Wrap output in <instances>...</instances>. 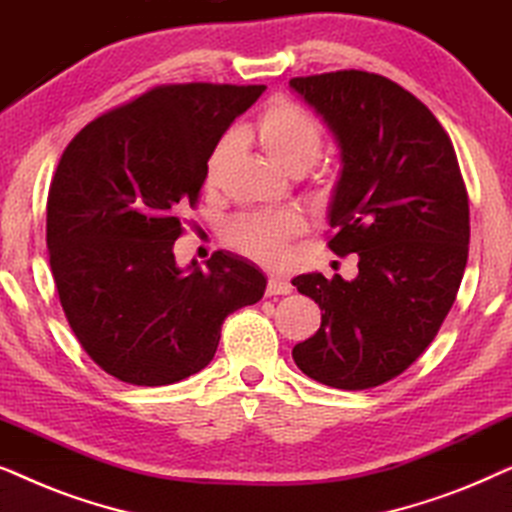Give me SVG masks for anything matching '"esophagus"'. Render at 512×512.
I'll list each match as a JSON object with an SVG mask.
<instances>
[{
    "mask_svg": "<svg viewBox=\"0 0 512 512\" xmlns=\"http://www.w3.org/2000/svg\"><path fill=\"white\" fill-rule=\"evenodd\" d=\"M293 291V284L286 277H270L268 286H265V293L268 296H286V293Z\"/></svg>",
    "mask_w": 512,
    "mask_h": 512,
    "instance_id": "obj_1",
    "label": "esophagus"
}]
</instances>
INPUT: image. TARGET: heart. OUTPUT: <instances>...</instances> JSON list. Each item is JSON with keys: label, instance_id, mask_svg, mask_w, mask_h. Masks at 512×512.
Wrapping results in <instances>:
<instances>
[{"label": "heart", "instance_id": "obj_1", "mask_svg": "<svg viewBox=\"0 0 512 512\" xmlns=\"http://www.w3.org/2000/svg\"><path fill=\"white\" fill-rule=\"evenodd\" d=\"M258 142L275 160L293 174L305 172L324 151V128L317 118L289 100H272L256 118ZM233 149V137H223L209 153L205 165L207 186H216L219 174ZM305 221L296 212H249L235 216L226 228V242L242 256L263 265H282L289 244L303 233Z\"/></svg>", "mask_w": 512, "mask_h": 512}]
</instances>
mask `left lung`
<instances>
[{
	"instance_id": "left-lung-1",
	"label": "left lung",
	"mask_w": 512,
	"mask_h": 512,
	"mask_svg": "<svg viewBox=\"0 0 512 512\" xmlns=\"http://www.w3.org/2000/svg\"><path fill=\"white\" fill-rule=\"evenodd\" d=\"M289 83L342 151L328 249L359 256L352 282L293 279L324 312L293 361L328 387H380L424 354L457 300L471 240L457 153L429 107L387 76L340 69Z\"/></svg>"
}]
</instances>
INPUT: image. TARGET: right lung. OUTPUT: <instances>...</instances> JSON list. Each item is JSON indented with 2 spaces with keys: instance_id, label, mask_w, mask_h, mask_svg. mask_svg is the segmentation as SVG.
<instances>
[{
  "instance_id": "obj_1",
  "label": "right lung",
  "mask_w": 512,
  "mask_h": 512,
  "mask_svg": "<svg viewBox=\"0 0 512 512\" xmlns=\"http://www.w3.org/2000/svg\"><path fill=\"white\" fill-rule=\"evenodd\" d=\"M265 86L167 83L76 132L55 167L46 244L76 340L104 373L163 387L214 359L228 314L263 298L265 275L214 251L179 270V212L195 209L209 153Z\"/></svg>"
}]
</instances>
